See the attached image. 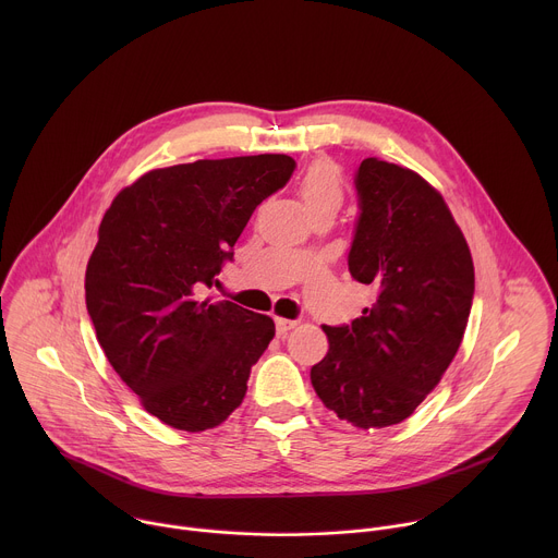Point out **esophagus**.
Segmentation results:
<instances>
[{"label":"esophagus","instance_id":"obj_1","mask_svg":"<svg viewBox=\"0 0 558 558\" xmlns=\"http://www.w3.org/2000/svg\"><path fill=\"white\" fill-rule=\"evenodd\" d=\"M298 323L295 320H287V317H276V331L278 336H284L287 331H291Z\"/></svg>","mask_w":558,"mask_h":558}]
</instances>
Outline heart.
<instances>
[{
    "instance_id": "1",
    "label": "heart",
    "mask_w": 558,
    "mask_h": 558,
    "mask_svg": "<svg viewBox=\"0 0 558 558\" xmlns=\"http://www.w3.org/2000/svg\"><path fill=\"white\" fill-rule=\"evenodd\" d=\"M300 194L308 209L315 214L320 209H338L342 205V177L340 170L327 161V158H317L302 174H300Z\"/></svg>"
}]
</instances>
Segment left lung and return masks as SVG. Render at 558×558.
<instances>
[{"instance_id": "8db88e82", "label": "left lung", "mask_w": 558, "mask_h": 558, "mask_svg": "<svg viewBox=\"0 0 558 558\" xmlns=\"http://www.w3.org/2000/svg\"><path fill=\"white\" fill-rule=\"evenodd\" d=\"M349 271L375 291L351 325L323 327L329 353L311 368L323 404L357 428L415 413L450 366L472 306L474 267L441 194L413 170L364 158Z\"/></svg>"}]
</instances>
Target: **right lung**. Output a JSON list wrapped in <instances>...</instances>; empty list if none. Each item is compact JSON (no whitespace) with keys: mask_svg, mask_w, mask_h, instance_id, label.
<instances>
[{"mask_svg":"<svg viewBox=\"0 0 558 558\" xmlns=\"http://www.w3.org/2000/svg\"><path fill=\"white\" fill-rule=\"evenodd\" d=\"M295 170L258 154L151 170L106 211L86 269V306L119 377L163 424L201 433L247 392L276 336L269 315L203 300L254 209Z\"/></svg>","mask_w":558,"mask_h":558,"instance_id":"1","label":"right lung"}]
</instances>
